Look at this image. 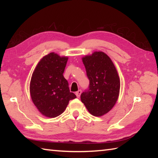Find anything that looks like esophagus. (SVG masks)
Returning <instances> with one entry per match:
<instances>
[{
  "label": "esophagus",
  "mask_w": 158,
  "mask_h": 158,
  "mask_svg": "<svg viewBox=\"0 0 158 158\" xmlns=\"http://www.w3.org/2000/svg\"><path fill=\"white\" fill-rule=\"evenodd\" d=\"M81 89H79V90H78V91H77V92H76L75 94H76L77 98H79L80 96H81Z\"/></svg>",
  "instance_id": "obj_1"
}]
</instances>
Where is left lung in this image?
I'll return each mask as SVG.
<instances>
[{
    "mask_svg": "<svg viewBox=\"0 0 158 158\" xmlns=\"http://www.w3.org/2000/svg\"><path fill=\"white\" fill-rule=\"evenodd\" d=\"M88 89L81 94V102L92 115L100 117L109 112L119 94L120 80L112 60L102 52H95L82 58Z\"/></svg>",
    "mask_w": 158,
    "mask_h": 158,
    "instance_id": "1",
    "label": "left lung"
}]
</instances>
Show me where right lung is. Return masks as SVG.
Returning <instances> with one entry per match:
<instances>
[{
  "instance_id": "1",
  "label": "right lung",
  "mask_w": 158,
  "mask_h": 158,
  "mask_svg": "<svg viewBox=\"0 0 158 158\" xmlns=\"http://www.w3.org/2000/svg\"><path fill=\"white\" fill-rule=\"evenodd\" d=\"M68 58L52 52L40 60L32 73L30 92L34 105L42 115L56 117L64 111L70 100L76 98L70 92L64 77Z\"/></svg>"
}]
</instances>
